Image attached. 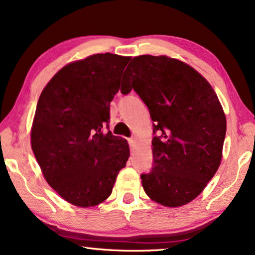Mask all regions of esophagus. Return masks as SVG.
<instances>
[{
	"label": "esophagus",
	"mask_w": 255,
	"mask_h": 255,
	"mask_svg": "<svg viewBox=\"0 0 255 255\" xmlns=\"http://www.w3.org/2000/svg\"><path fill=\"white\" fill-rule=\"evenodd\" d=\"M135 142H137V140H135V138H130V139H128V144H130V147L131 148H134Z\"/></svg>",
	"instance_id": "obj_1"
}]
</instances>
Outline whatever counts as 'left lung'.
Masks as SVG:
<instances>
[{
  "label": "left lung",
  "instance_id": "1",
  "mask_svg": "<svg viewBox=\"0 0 255 255\" xmlns=\"http://www.w3.org/2000/svg\"><path fill=\"white\" fill-rule=\"evenodd\" d=\"M121 92L132 89L147 106L154 132V165L141 175L145 193L167 208L196 198L223 158L226 117L210 83L186 62L167 55L132 59Z\"/></svg>",
  "mask_w": 255,
  "mask_h": 255
}]
</instances>
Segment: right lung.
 I'll use <instances>...</instances> for the list:
<instances>
[{"mask_svg": "<svg viewBox=\"0 0 255 255\" xmlns=\"http://www.w3.org/2000/svg\"><path fill=\"white\" fill-rule=\"evenodd\" d=\"M130 59L99 53L69 62L38 100L31 147L46 182L75 207L106 201L130 156L127 139L102 131Z\"/></svg>", "mask_w": 255, "mask_h": 255, "instance_id": "1", "label": "right lung"}]
</instances>
